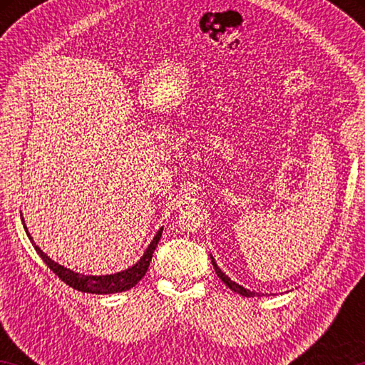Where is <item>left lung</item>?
Returning a JSON list of instances; mask_svg holds the SVG:
<instances>
[{"mask_svg":"<svg viewBox=\"0 0 365 365\" xmlns=\"http://www.w3.org/2000/svg\"><path fill=\"white\" fill-rule=\"evenodd\" d=\"M211 261H212V265H214V269H215V274H217V277L219 279L225 283V285L232 289V292H235V293H238V294H242V296H246V298H252V296H259L257 293H255V292H250V289H246V288H243L242 285H238V283H235L233 280H230L228 279V277L224 274V272H222L219 267H217V264H215V261H214V257L211 256Z\"/></svg>","mask_w":365,"mask_h":365,"instance_id":"left-lung-1","label":"left lung"}]
</instances>
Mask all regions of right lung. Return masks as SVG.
<instances>
[{
  "label": "right lung",
  "instance_id": "1",
  "mask_svg": "<svg viewBox=\"0 0 365 365\" xmlns=\"http://www.w3.org/2000/svg\"><path fill=\"white\" fill-rule=\"evenodd\" d=\"M24 228H26V232L29 235L30 242L34 245L35 251L38 252L40 257L45 261V264L59 277L61 280L67 283L69 287H72L73 289H78V292L95 293V294L120 293V292H127V289H130L137 285V283L145 277L148 267H150L153 252L159 243L160 235H163V227H160V230H158L156 237L153 238V242L146 248L145 255L141 256L140 261L135 265H132V267H128L122 272H117V274H110V275H83V274H77V272L67 269L58 262H54L53 259H49L45 252H43L38 246L34 243V238L30 237L27 227Z\"/></svg>",
  "mask_w": 365,
  "mask_h": 365
}]
</instances>
